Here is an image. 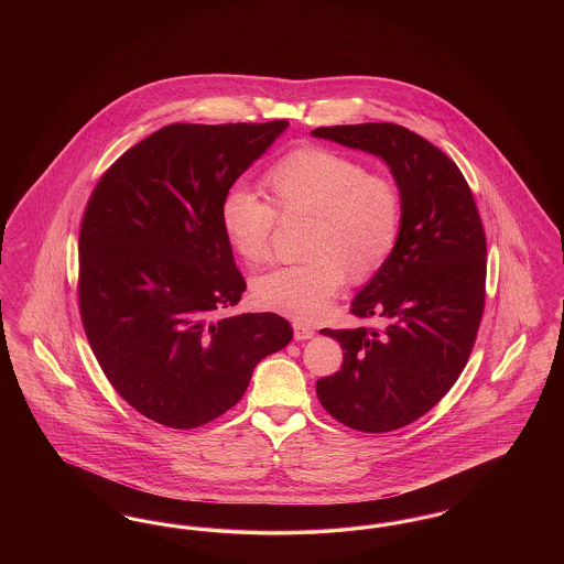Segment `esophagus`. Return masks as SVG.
I'll use <instances>...</instances> for the list:
<instances>
[{
  "instance_id": "obj_1",
  "label": "esophagus",
  "mask_w": 564,
  "mask_h": 564,
  "mask_svg": "<svg viewBox=\"0 0 564 564\" xmlns=\"http://www.w3.org/2000/svg\"><path fill=\"white\" fill-rule=\"evenodd\" d=\"M315 336V329L304 325V323H294V338L295 340H308Z\"/></svg>"
}]
</instances>
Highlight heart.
I'll list each match as a JSON object with an SVG mask.
<instances>
[{
    "label": "heart",
    "mask_w": 564,
    "mask_h": 564,
    "mask_svg": "<svg viewBox=\"0 0 564 564\" xmlns=\"http://www.w3.org/2000/svg\"><path fill=\"white\" fill-rule=\"evenodd\" d=\"M267 186L283 215H315L306 256L311 260L269 270L253 281L260 306L295 322L323 315L350 276H368L391 256L402 226L398 188L368 175L361 162L345 154L304 148L276 162ZM221 226L249 264L270 256L276 210L258 189L235 184L221 200Z\"/></svg>",
    "instance_id": "1"
}]
</instances>
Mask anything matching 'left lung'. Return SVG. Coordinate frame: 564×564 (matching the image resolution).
<instances>
[{
  "instance_id": "8db88e82",
  "label": "left lung",
  "mask_w": 564,
  "mask_h": 564,
  "mask_svg": "<svg viewBox=\"0 0 564 564\" xmlns=\"http://www.w3.org/2000/svg\"><path fill=\"white\" fill-rule=\"evenodd\" d=\"M313 137L384 162L402 198L400 237L350 302L384 329H322L345 350L317 380L323 408L366 433L400 430L440 402L463 372L484 311L486 239L474 194L455 162L391 122L322 127Z\"/></svg>"
}]
</instances>
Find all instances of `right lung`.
<instances>
[{
    "label": "right lung",
    "mask_w": 564,
    "mask_h": 564,
    "mask_svg": "<svg viewBox=\"0 0 564 564\" xmlns=\"http://www.w3.org/2000/svg\"><path fill=\"white\" fill-rule=\"evenodd\" d=\"M288 120L169 124L108 169L80 228V315L113 389L143 416L194 430L239 402L253 368L290 345L274 313L224 315L245 279L224 194Z\"/></svg>",
    "instance_id": "right-lung-1"
}]
</instances>
